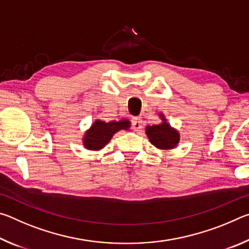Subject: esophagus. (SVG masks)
<instances>
[{
  "instance_id": "esophagus-1",
  "label": "esophagus",
  "mask_w": 249,
  "mask_h": 249,
  "mask_svg": "<svg viewBox=\"0 0 249 249\" xmlns=\"http://www.w3.org/2000/svg\"><path fill=\"white\" fill-rule=\"evenodd\" d=\"M141 128H142L141 119H138V117H134L132 120V129L135 130V132H137V130H140Z\"/></svg>"
}]
</instances>
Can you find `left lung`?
I'll use <instances>...</instances> for the list:
<instances>
[{"instance_id": "1", "label": "left lung", "mask_w": 249, "mask_h": 249, "mask_svg": "<svg viewBox=\"0 0 249 249\" xmlns=\"http://www.w3.org/2000/svg\"><path fill=\"white\" fill-rule=\"evenodd\" d=\"M146 134L151 144L161 149H171L179 142L178 132L172 129L167 123L147 126Z\"/></svg>"}]
</instances>
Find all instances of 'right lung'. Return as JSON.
Wrapping results in <instances>:
<instances>
[{
    "label": "right lung",
    "mask_w": 249,
    "mask_h": 249,
    "mask_svg": "<svg viewBox=\"0 0 249 249\" xmlns=\"http://www.w3.org/2000/svg\"><path fill=\"white\" fill-rule=\"evenodd\" d=\"M129 127L127 120L120 122H108L105 123L102 121H96L88 130L84 136V146L91 150H99L107 144L113 135L120 129H126Z\"/></svg>",
    "instance_id": "add662e5"
}]
</instances>
